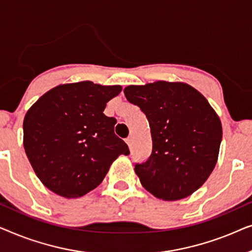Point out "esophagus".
<instances>
[{"mask_svg": "<svg viewBox=\"0 0 252 252\" xmlns=\"http://www.w3.org/2000/svg\"><path fill=\"white\" fill-rule=\"evenodd\" d=\"M132 142H133L132 137H127V139H126V143L128 144V147H129V148H130V146H132Z\"/></svg>", "mask_w": 252, "mask_h": 252, "instance_id": "34e87169", "label": "esophagus"}]
</instances>
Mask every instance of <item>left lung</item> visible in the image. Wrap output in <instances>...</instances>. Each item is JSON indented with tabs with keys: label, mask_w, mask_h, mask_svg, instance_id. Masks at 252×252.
I'll use <instances>...</instances> for the list:
<instances>
[{
	"label": "left lung",
	"mask_w": 252,
	"mask_h": 252,
	"mask_svg": "<svg viewBox=\"0 0 252 252\" xmlns=\"http://www.w3.org/2000/svg\"><path fill=\"white\" fill-rule=\"evenodd\" d=\"M149 122L153 151L135 173L148 191L177 201L197 190L218 159L222 128L201 93L182 82L156 81L124 89Z\"/></svg>",
	"instance_id": "left-lung-1"
}]
</instances>
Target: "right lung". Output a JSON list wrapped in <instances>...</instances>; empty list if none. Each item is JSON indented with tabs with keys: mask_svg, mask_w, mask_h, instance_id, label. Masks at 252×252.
Returning <instances> with one entry per match:
<instances>
[{
	"mask_svg": "<svg viewBox=\"0 0 252 252\" xmlns=\"http://www.w3.org/2000/svg\"><path fill=\"white\" fill-rule=\"evenodd\" d=\"M120 86L92 81L57 86L34 103L24 119V148L41 182L66 198L84 196L101 184L112 161L129 155L115 134L106 103Z\"/></svg>",
	"mask_w": 252,
	"mask_h": 252,
	"instance_id": "1",
	"label": "right lung"
}]
</instances>
